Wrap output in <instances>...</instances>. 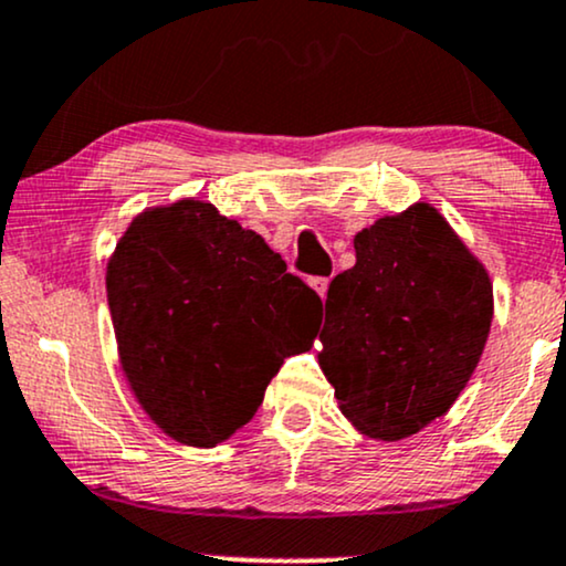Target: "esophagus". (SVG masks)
I'll return each mask as SVG.
<instances>
[{"mask_svg": "<svg viewBox=\"0 0 566 566\" xmlns=\"http://www.w3.org/2000/svg\"><path fill=\"white\" fill-rule=\"evenodd\" d=\"M311 287L316 290V295L324 301L326 290H329V279H326V276H313V279H311Z\"/></svg>", "mask_w": 566, "mask_h": 566, "instance_id": "obj_1", "label": "esophagus"}]
</instances>
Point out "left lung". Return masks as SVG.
<instances>
[{
    "mask_svg": "<svg viewBox=\"0 0 566 566\" xmlns=\"http://www.w3.org/2000/svg\"><path fill=\"white\" fill-rule=\"evenodd\" d=\"M332 279L318 366L360 434L395 442L442 417L464 390L493 322V282L430 202L382 216Z\"/></svg>",
    "mask_w": 566,
    "mask_h": 566,
    "instance_id": "8db88e82",
    "label": "left lung"
}]
</instances>
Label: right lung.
<instances>
[{
	"label": "right lung",
	"mask_w": 566,
	"mask_h": 566,
	"mask_svg": "<svg viewBox=\"0 0 566 566\" xmlns=\"http://www.w3.org/2000/svg\"><path fill=\"white\" fill-rule=\"evenodd\" d=\"M118 360L136 403L181 446L216 448L255 417L322 301L255 231L184 197L142 210L107 261Z\"/></svg>",
	"instance_id": "obj_1"
}]
</instances>
